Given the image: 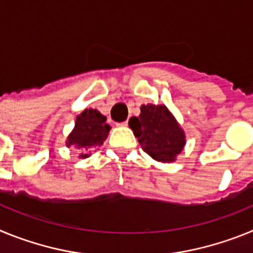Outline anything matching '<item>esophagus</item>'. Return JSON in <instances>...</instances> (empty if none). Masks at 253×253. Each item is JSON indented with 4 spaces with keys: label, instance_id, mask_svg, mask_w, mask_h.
<instances>
[{
    "label": "esophagus",
    "instance_id": "34e87169",
    "mask_svg": "<svg viewBox=\"0 0 253 253\" xmlns=\"http://www.w3.org/2000/svg\"><path fill=\"white\" fill-rule=\"evenodd\" d=\"M118 125H120V126H128V120H125V122H123V123H119Z\"/></svg>",
    "mask_w": 253,
    "mask_h": 253
}]
</instances>
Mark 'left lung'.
Wrapping results in <instances>:
<instances>
[{
  "label": "left lung",
  "mask_w": 253,
  "mask_h": 253,
  "mask_svg": "<svg viewBox=\"0 0 253 253\" xmlns=\"http://www.w3.org/2000/svg\"><path fill=\"white\" fill-rule=\"evenodd\" d=\"M143 151L154 160L172 162L185 146V134L165 105H143L140 115L129 120Z\"/></svg>",
  "instance_id": "left-lung-1"
}]
</instances>
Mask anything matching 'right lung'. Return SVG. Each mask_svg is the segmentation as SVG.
I'll list each match as a JSON object with an SVG mask.
<instances>
[{"label": "right lung", "mask_w": 253, "mask_h": 253, "mask_svg": "<svg viewBox=\"0 0 253 253\" xmlns=\"http://www.w3.org/2000/svg\"><path fill=\"white\" fill-rule=\"evenodd\" d=\"M110 125L106 123V118L93 109H86L81 115L77 116L76 126L69 134L68 146L88 149L90 147L101 146L107 138ZM81 157H88V154H81Z\"/></svg>", "instance_id": "right-lung-1"}]
</instances>
